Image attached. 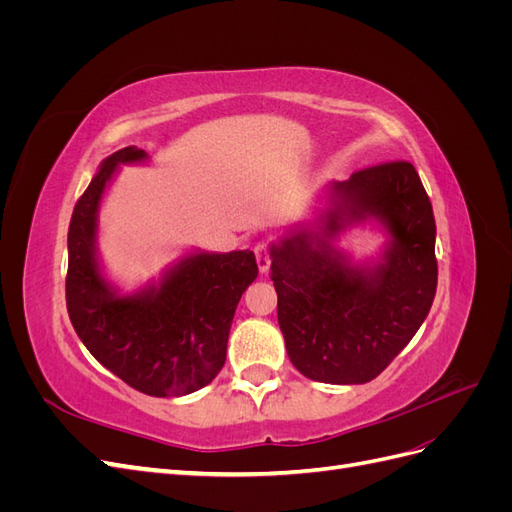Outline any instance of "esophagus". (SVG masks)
<instances>
[{"label":"esophagus","instance_id":"esophagus-1","mask_svg":"<svg viewBox=\"0 0 512 512\" xmlns=\"http://www.w3.org/2000/svg\"><path fill=\"white\" fill-rule=\"evenodd\" d=\"M254 254H256V262H258L260 273H267L269 267H271V250H269V245L262 243V241L256 243Z\"/></svg>","mask_w":512,"mask_h":512}]
</instances>
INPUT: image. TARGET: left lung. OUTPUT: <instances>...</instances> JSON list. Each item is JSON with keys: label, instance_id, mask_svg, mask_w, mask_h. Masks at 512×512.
<instances>
[{"label": "left lung", "instance_id": "obj_1", "mask_svg": "<svg viewBox=\"0 0 512 512\" xmlns=\"http://www.w3.org/2000/svg\"><path fill=\"white\" fill-rule=\"evenodd\" d=\"M322 228L299 226L271 245L277 322L292 365L316 382L365 384L389 367L427 318L438 286L436 220L406 160L356 170L333 183ZM378 217L392 232L374 270L350 268L333 251L346 223Z\"/></svg>", "mask_w": 512, "mask_h": 512}]
</instances>
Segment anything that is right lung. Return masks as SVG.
<instances>
[{"instance_id": "obj_1", "label": "right lung", "mask_w": 512, "mask_h": 512, "mask_svg": "<svg viewBox=\"0 0 512 512\" xmlns=\"http://www.w3.org/2000/svg\"><path fill=\"white\" fill-rule=\"evenodd\" d=\"M145 158L143 149H119L76 200L68 228L66 305L76 335L117 378L151 397H179L220 374L232 316L258 265L250 250L192 254L158 288L132 297L115 294L96 260L98 207L115 168Z\"/></svg>"}]
</instances>
